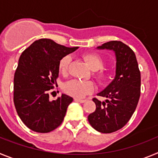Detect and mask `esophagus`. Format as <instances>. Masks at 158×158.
Segmentation results:
<instances>
[{
	"mask_svg": "<svg viewBox=\"0 0 158 158\" xmlns=\"http://www.w3.org/2000/svg\"><path fill=\"white\" fill-rule=\"evenodd\" d=\"M74 100L77 102H80V103H85V102L86 101L85 100H80V99H77V98H75Z\"/></svg>",
	"mask_w": 158,
	"mask_h": 158,
	"instance_id": "esophagus-1",
	"label": "esophagus"
}]
</instances>
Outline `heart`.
<instances>
[{"instance_id": "1", "label": "heart", "mask_w": 158, "mask_h": 158, "mask_svg": "<svg viewBox=\"0 0 158 158\" xmlns=\"http://www.w3.org/2000/svg\"><path fill=\"white\" fill-rule=\"evenodd\" d=\"M84 60L89 66L93 69V76L100 85H104L109 79L110 72L104 69V60L101 56L95 53H89L83 55ZM71 57L65 55L60 59L58 62V69L62 74L68 73ZM95 84L90 81L71 80L66 82L63 85V90L66 94L76 98H83L87 95L91 94L95 90Z\"/></svg>"}]
</instances>
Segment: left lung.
<instances>
[{"label":"left lung","mask_w":158,"mask_h":158,"mask_svg":"<svg viewBox=\"0 0 158 158\" xmlns=\"http://www.w3.org/2000/svg\"><path fill=\"white\" fill-rule=\"evenodd\" d=\"M98 49L115 51L116 72L112 82L97 94L107 100L101 102L93 98L96 111L88 119L95 130L109 134L123 127L135 112L140 98L141 73L135 52L125 43L110 41Z\"/></svg>","instance_id":"left-lung-1"}]
</instances>
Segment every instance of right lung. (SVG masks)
Segmentation results:
<instances>
[{"label": "right lung", "instance_id": "1", "mask_svg": "<svg viewBox=\"0 0 158 158\" xmlns=\"http://www.w3.org/2000/svg\"><path fill=\"white\" fill-rule=\"evenodd\" d=\"M77 48L41 39L25 49L19 57L14 75L13 101L19 117L31 131L48 133L63 121L73 98L62 94L51 101L49 93L57 85L60 59Z\"/></svg>", "mask_w": 158, "mask_h": 158}]
</instances>
